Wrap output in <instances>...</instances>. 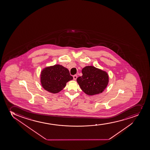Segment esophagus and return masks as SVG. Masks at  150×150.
<instances>
[{"label": "esophagus", "mask_w": 150, "mask_h": 150, "mask_svg": "<svg viewBox=\"0 0 150 150\" xmlns=\"http://www.w3.org/2000/svg\"><path fill=\"white\" fill-rule=\"evenodd\" d=\"M77 76L76 75H74V76H73V79H74V80H76V79H77Z\"/></svg>", "instance_id": "34e87169"}]
</instances>
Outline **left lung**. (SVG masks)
<instances>
[{"mask_svg":"<svg viewBox=\"0 0 150 150\" xmlns=\"http://www.w3.org/2000/svg\"><path fill=\"white\" fill-rule=\"evenodd\" d=\"M82 76L77 81L81 89L89 95L101 93L108 83V74L105 71L92 66H86L82 70Z\"/></svg>","mask_w":150,"mask_h":150,"instance_id":"left-lung-1","label":"left lung"}]
</instances>
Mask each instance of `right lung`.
<instances>
[{
    "mask_svg": "<svg viewBox=\"0 0 150 150\" xmlns=\"http://www.w3.org/2000/svg\"><path fill=\"white\" fill-rule=\"evenodd\" d=\"M41 83L45 90L57 93L65 87L66 83L73 79L69 71L62 65H55L45 68L40 75Z\"/></svg>",
    "mask_w": 150,
    "mask_h": 150,
    "instance_id": "add662e5",
    "label": "right lung"
}]
</instances>
